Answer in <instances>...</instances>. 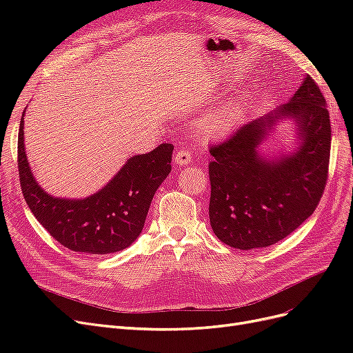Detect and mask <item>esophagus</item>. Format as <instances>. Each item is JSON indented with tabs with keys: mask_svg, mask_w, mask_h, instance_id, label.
Returning a JSON list of instances; mask_svg holds the SVG:
<instances>
[{
	"mask_svg": "<svg viewBox=\"0 0 353 353\" xmlns=\"http://www.w3.org/2000/svg\"><path fill=\"white\" fill-rule=\"evenodd\" d=\"M174 162L176 165H188L191 162V152L188 150L187 147L178 148L174 156Z\"/></svg>",
	"mask_w": 353,
	"mask_h": 353,
	"instance_id": "34e87169",
	"label": "esophagus"
}]
</instances>
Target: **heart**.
<instances>
[{"mask_svg": "<svg viewBox=\"0 0 353 353\" xmlns=\"http://www.w3.org/2000/svg\"><path fill=\"white\" fill-rule=\"evenodd\" d=\"M240 116V105L236 101L223 104L222 108L209 113L205 119L208 134H222L230 131Z\"/></svg>", "mask_w": 353, "mask_h": 353, "instance_id": "obj_1", "label": "heart"}]
</instances>
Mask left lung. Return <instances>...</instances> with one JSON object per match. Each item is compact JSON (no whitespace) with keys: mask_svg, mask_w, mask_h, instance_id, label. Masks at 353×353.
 <instances>
[{"mask_svg":"<svg viewBox=\"0 0 353 353\" xmlns=\"http://www.w3.org/2000/svg\"><path fill=\"white\" fill-rule=\"evenodd\" d=\"M283 120L295 121L298 148L288 155H261L259 145ZM330 147L327 103L306 74L290 101L210 147L209 218L215 236L234 249L252 250L301 227L324 193Z\"/></svg>","mask_w":353,"mask_h":353,"instance_id":"8db88e82","label":"left lung"}]
</instances>
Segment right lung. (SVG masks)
Returning <instances> with one entry per match:
<instances>
[{"mask_svg": "<svg viewBox=\"0 0 353 353\" xmlns=\"http://www.w3.org/2000/svg\"><path fill=\"white\" fill-rule=\"evenodd\" d=\"M20 119L17 162L20 187L29 209L39 223L65 248L91 254L123 250L140 236L153 196L169 175L172 144L125 162L108 184L85 199H61L48 194L32 174Z\"/></svg>", "mask_w": 353, "mask_h": 353, "instance_id": "obj_1", "label": "right lung"}]
</instances>
